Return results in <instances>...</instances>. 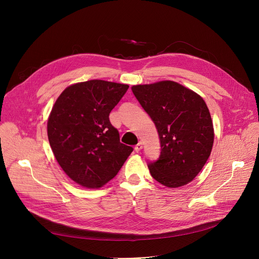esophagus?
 I'll return each mask as SVG.
<instances>
[{"label":"esophagus","instance_id":"esophagus-1","mask_svg":"<svg viewBox=\"0 0 259 259\" xmlns=\"http://www.w3.org/2000/svg\"><path fill=\"white\" fill-rule=\"evenodd\" d=\"M141 149H142V142L139 141V142L135 145V151H136V152H139Z\"/></svg>","mask_w":259,"mask_h":259}]
</instances>
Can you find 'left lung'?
<instances>
[{
    "label": "left lung",
    "instance_id": "8db88e82",
    "mask_svg": "<svg viewBox=\"0 0 259 259\" xmlns=\"http://www.w3.org/2000/svg\"><path fill=\"white\" fill-rule=\"evenodd\" d=\"M132 92L156 125L161 153L151 175L167 188L191 182L206 164L214 131L204 99L173 81L133 86Z\"/></svg>",
    "mask_w": 259,
    "mask_h": 259
}]
</instances>
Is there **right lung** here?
<instances>
[{
  "mask_svg": "<svg viewBox=\"0 0 259 259\" xmlns=\"http://www.w3.org/2000/svg\"><path fill=\"white\" fill-rule=\"evenodd\" d=\"M129 86L91 80L68 86L55 101L47 123L52 152L65 174L87 189L113 179L133 152L120 142L109 113Z\"/></svg>",
  "mask_w": 259,
  "mask_h": 259,
  "instance_id": "add662e5",
  "label": "right lung"
}]
</instances>
